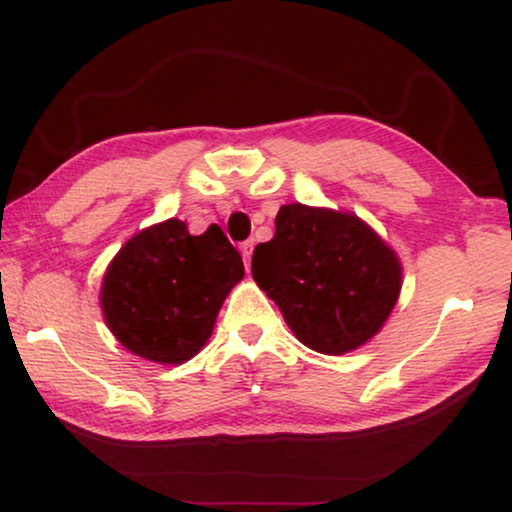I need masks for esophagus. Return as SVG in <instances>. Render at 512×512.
<instances>
[{
	"label": "esophagus",
	"instance_id": "esophagus-1",
	"mask_svg": "<svg viewBox=\"0 0 512 512\" xmlns=\"http://www.w3.org/2000/svg\"><path fill=\"white\" fill-rule=\"evenodd\" d=\"M240 251H242L244 265H247V268H249V261H251V251H254V240H247V242H242Z\"/></svg>",
	"mask_w": 512,
	"mask_h": 512
}]
</instances>
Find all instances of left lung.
Wrapping results in <instances>:
<instances>
[{
	"mask_svg": "<svg viewBox=\"0 0 512 512\" xmlns=\"http://www.w3.org/2000/svg\"><path fill=\"white\" fill-rule=\"evenodd\" d=\"M275 237L251 256V275L296 338L314 352L345 354L380 331L401 291L394 251L352 214L293 202Z\"/></svg>",
	"mask_w": 512,
	"mask_h": 512,
	"instance_id": "obj_1",
	"label": "left lung"
}]
</instances>
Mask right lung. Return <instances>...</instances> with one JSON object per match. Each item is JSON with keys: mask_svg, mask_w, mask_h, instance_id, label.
<instances>
[{"mask_svg": "<svg viewBox=\"0 0 512 512\" xmlns=\"http://www.w3.org/2000/svg\"><path fill=\"white\" fill-rule=\"evenodd\" d=\"M244 277L240 251L212 223L202 235L170 219L137 233L104 272L111 333L142 359L184 363L212 335L216 314Z\"/></svg>", "mask_w": 512, "mask_h": 512, "instance_id": "1", "label": "right lung"}]
</instances>
